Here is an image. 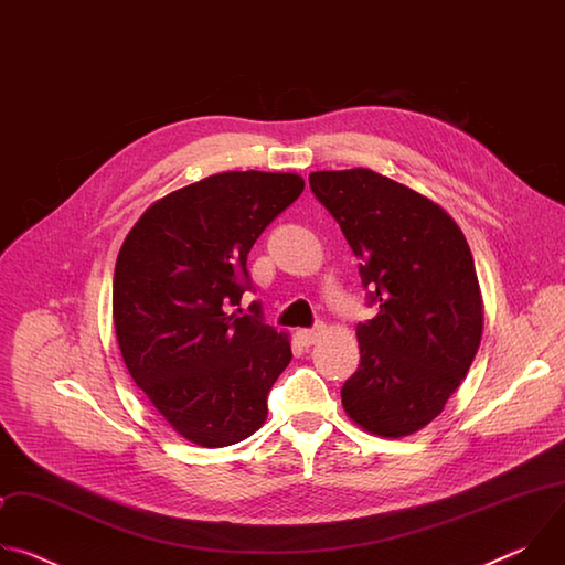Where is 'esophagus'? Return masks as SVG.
I'll use <instances>...</instances> for the list:
<instances>
[{
    "label": "esophagus",
    "instance_id": "34e87169",
    "mask_svg": "<svg viewBox=\"0 0 565 565\" xmlns=\"http://www.w3.org/2000/svg\"><path fill=\"white\" fill-rule=\"evenodd\" d=\"M319 338V329H303V331H297V340L303 344V347H312Z\"/></svg>",
    "mask_w": 565,
    "mask_h": 565
}]
</instances>
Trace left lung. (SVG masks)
<instances>
[{"mask_svg": "<svg viewBox=\"0 0 565 565\" xmlns=\"http://www.w3.org/2000/svg\"><path fill=\"white\" fill-rule=\"evenodd\" d=\"M315 199L340 223L369 306L347 414L384 438L429 425L467 375L482 333L478 277L456 221L427 196L358 168L312 172Z\"/></svg>", "mask_w": 565, "mask_h": 565, "instance_id": "left-lung-1", "label": "left lung"}]
</instances>
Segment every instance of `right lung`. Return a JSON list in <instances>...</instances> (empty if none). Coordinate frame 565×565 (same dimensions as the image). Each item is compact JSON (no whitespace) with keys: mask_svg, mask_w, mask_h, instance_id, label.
<instances>
[{"mask_svg":"<svg viewBox=\"0 0 565 565\" xmlns=\"http://www.w3.org/2000/svg\"><path fill=\"white\" fill-rule=\"evenodd\" d=\"M303 192L297 174L223 172L156 201L129 230L114 275V324L134 382L183 438L227 447L266 420L292 353L262 301L236 315L248 253Z\"/></svg>","mask_w":565,"mask_h":565,"instance_id":"obj_1","label":"right lung"}]
</instances>
